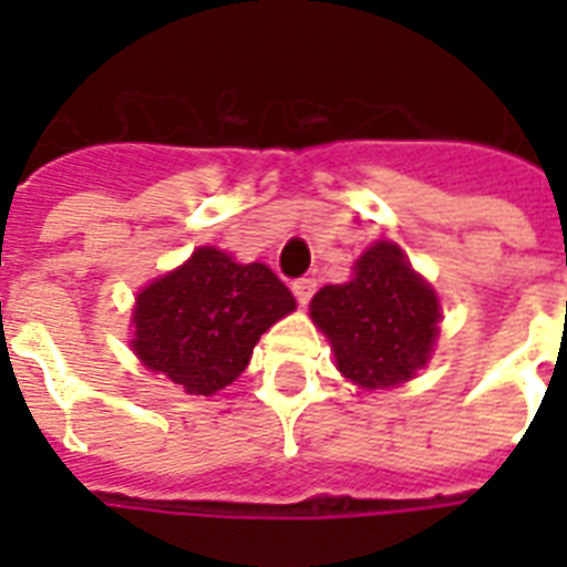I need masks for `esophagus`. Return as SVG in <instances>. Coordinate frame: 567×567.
<instances>
[{"label": "esophagus", "mask_w": 567, "mask_h": 567, "mask_svg": "<svg viewBox=\"0 0 567 567\" xmlns=\"http://www.w3.org/2000/svg\"><path fill=\"white\" fill-rule=\"evenodd\" d=\"M315 288H318V282H315V279H309V276H302V279H297V282L291 285L293 297H297V302H300V306H306V302L315 297Z\"/></svg>", "instance_id": "esophagus-1"}]
</instances>
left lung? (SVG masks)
<instances>
[{
  "mask_svg": "<svg viewBox=\"0 0 567 567\" xmlns=\"http://www.w3.org/2000/svg\"><path fill=\"white\" fill-rule=\"evenodd\" d=\"M353 274L344 285H323L309 315L350 382L368 391L394 388L430 362L439 338V293L391 240L364 249Z\"/></svg>",
  "mask_w": 567,
  "mask_h": 567,
  "instance_id": "8db88e82",
  "label": "left lung"
}]
</instances>
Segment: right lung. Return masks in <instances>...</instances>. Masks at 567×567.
I'll return each mask as SVG.
<instances>
[{
    "label": "right lung",
    "mask_w": 567,
    "mask_h": 567,
    "mask_svg": "<svg viewBox=\"0 0 567 567\" xmlns=\"http://www.w3.org/2000/svg\"><path fill=\"white\" fill-rule=\"evenodd\" d=\"M297 300L267 265L199 247L135 297L132 350L188 394L212 396L249 364L252 347Z\"/></svg>",
    "instance_id": "right-lung-1"
}]
</instances>
